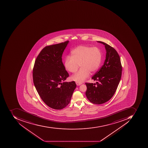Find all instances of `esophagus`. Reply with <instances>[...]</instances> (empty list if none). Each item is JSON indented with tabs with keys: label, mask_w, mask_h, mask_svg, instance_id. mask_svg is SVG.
Instances as JSON below:
<instances>
[{
	"label": "esophagus",
	"mask_w": 148,
	"mask_h": 148,
	"mask_svg": "<svg viewBox=\"0 0 148 148\" xmlns=\"http://www.w3.org/2000/svg\"><path fill=\"white\" fill-rule=\"evenodd\" d=\"M76 85L77 86H79V85H81V83H79V82H76Z\"/></svg>",
	"instance_id": "34e87169"
}]
</instances>
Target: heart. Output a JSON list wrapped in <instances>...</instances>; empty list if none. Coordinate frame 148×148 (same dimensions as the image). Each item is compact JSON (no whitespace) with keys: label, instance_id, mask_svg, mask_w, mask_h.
I'll use <instances>...</instances> for the list:
<instances>
[{"label":"heart","instance_id":"1","mask_svg":"<svg viewBox=\"0 0 148 148\" xmlns=\"http://www.w3.org/2000/svg\"><path fill=\"white\" fill-rule=\"evenodd\" d=\"M101 59V51L99 48L81 45L72 51L71 56L65 58L64 65L66 69L72 73H75L80 65L81 69L71 79L81 83L89 77L90 72L94 73L98 69Z\"/></svg>","mask_w":148,"mask_h":148}]
</instances>
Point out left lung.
<instances>
[{
  "mask_svg": "<svg viewBox=\"0 0 148 148\" xmlns=\"http://www.w3.org/2000/svg\"><path fill=\"white\" fill-rule=\"evenodd\" d=\"M105 46L106 54L103 65L92 76V79L99 81L96 84L85 83L86 96L94 104H102L113 97L120 83L122 66L120 56L113 47L101 41Z\"/></svg>",
  "mask_w": 148,
  "mask_h": 148,
  "instance_id": "obj_1",
  "label": "left lung"
}]
</instances>
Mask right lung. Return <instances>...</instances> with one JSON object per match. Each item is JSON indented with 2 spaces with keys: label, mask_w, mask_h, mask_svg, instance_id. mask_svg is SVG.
I'll use <instances>...</instances> for the list:
<instances>
[{
  "label": "right lung",
  "mask_w": 148,
  "mask_h": 148,
  "mask_svg": "<svg viewBox=\"0 0 148 148\" xmlns=\"http://www.w3.org/2000/svg\"><path fill=\"white\" fill-rule=\"evenodd\" d=\"M69 42L45 47L36 59L33 68V83L39 96L48 106L57 110L68 106L76 87L75 81L64 82L69 74L62 56Z\"/></svg>",
  "instance_id": "obj_1"
}]
</instances>
